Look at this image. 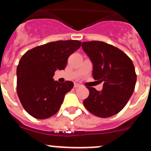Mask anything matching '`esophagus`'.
Returning a JSON list of instances; mask_svg holds the SVG:
<instances>
[{
    "label": "esophagus",
    "mask_w": 151,
    "mask_h": 151,
    "mask_svg": "<svg viewBox=\"0 0 151 151\" xmlns=\"http://www.w3.org/2000/svg\"><path fill=\"white\" fill-rule=\"evenodd\" d=\"M79 87H81V85H79V84H78V83H75L74 84L75 88H79Z\"/></svg>",
    "instance_id": "esophagus-1"
}]
</instances>
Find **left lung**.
Returning a JSON list of instances; mask_svg holds the SVG:
<instances>
[{
  "label": "left lung",
  "mask_w": 151,
  "mask_h": 151,
  "mask_svg": "<svg viewBox=\"0 0 151 151\" xmlns=\"http://www.w3.org/2000/svg\"><path fill=\"white\" fill-rule=\"evenodd\" d=\"M82 49L93 63V78L104 82L101 91L87 87L83 101L92 114L106 118L125 107L135 87L137 76L132 60L120 49L103 41L82 42Z\"/></svg>",
  "instance_id": "obj_1"
}]
</instances>
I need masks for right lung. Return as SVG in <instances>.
<instances>
[{
	"instance_id": "1",
	"label": "right lung",
	"mask_w": 151,
	"mask_h": 151,
	"mask_svg": "<svg viewBox=\"0 0 151 151\" xmlns=\"http://www.w3.org/2000/svg\"><path fill=\"white\" fill-rule=\"evenodd\" d=\"M81 45L77 40L53 41L35 47L21 57L17 69V91L29 115L44 119L60 110L64 96L74 84L54 81V72L65 69L69 57Z\"/></svg>"
}]
</instances>
